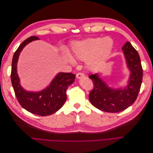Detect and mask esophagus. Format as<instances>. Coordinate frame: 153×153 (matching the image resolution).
I'll return each instance as SVG.
<instances>
[{
    "label": "esophagus",
    "instance_id": "esophagus-1",
    "mask_svg": "<svg viewBox=\"0 0 153 153\" xmlns=\"http://www.w3.org/2000/svg\"><path fill=\"white\" fill-rule=\"evenodd\" d=\"M84 76H85L84 74L83 73H81V72L76 73V77L77 78H81L84 77Z\"/></svg>",
    "mask_w": 153,
    "mask_h": 153
}]
</instances>
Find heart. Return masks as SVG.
Here are the masks:
<instances>
[{"mask_svg":"<svg viewBox=\"0 0 153 153\" xmlns=\"http://www.w3.org/2000/svg\"><path fill=\"white\" fill-rule=\"evenodd\" d=\"M114 47V41L110 37L92 38L73 44L72 50L75 57L80 60H87L92 69L100 66L108 59Z\"/></svg>","mask_w":153,"mask_h":153,"instance_id":"b5f03b06","label":"heart"}]
</instances>
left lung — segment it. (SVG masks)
<instances>
[{"label": "left lung", "instance_id": "8db88e82", "mask_svg": "<svg viewBox=\"0 0 153 153\" xmlns=\"http://www.w3.org/2000/svg\"><path fill=\"white\" fill-rule=\"evenodd\" d=\"M131 71L128 85L123 89H113L108 87L97 74L89 77L93 82L94 88L89 96L91 103L103 112L117 113L126 109L135 102L140 91L143 69L137 51L128 41L122 48Z\"/></svg>", "mask_w": 153, "mask_h": 153}]
</instances>
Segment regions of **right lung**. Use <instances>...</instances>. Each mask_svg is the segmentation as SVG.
Masks as SVG:
<instances>
[{
  "mask_svg": "<svg viewBox=\"0 0 153 153\" xmlns=\"http://www.w3.org/2000/svg\"><path fill=\"white\" fill-rule=\"evenodd\" d=\"M37 39H39L38 37L30 36L16 50L12 60L11 80L15 96L22 107L32 114L47 116L56 112L63 106L67 98L68 87L75 81V75L71 73H59L48 87L39 92H29L23 89L17 73L18 57L25 45Z\"/></svg>",
  "mask_w": 153,
  "mask_h": 153,
  "instance_id": "1",
  "label": "right lung"
}]
</instances>
